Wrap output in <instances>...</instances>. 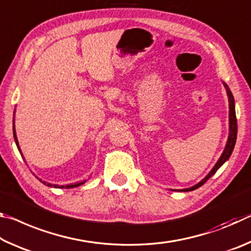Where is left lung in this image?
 Here are the masks:
<instances>
[{
  "instance_id": "left-lung-1",
  "label": "left lung",
  "mask_w": 251,
  "mask_h": 251,
  "mask_svg": "<svg viewBox=\"0 0 251 251\" xmlns=\"http://www.w3.org/2000/svg\"><path fill=\"white\" fill-rule=\"evenodd\" d=\"M223 84L225 88H226L228 103H229V134H228V139H227L226 146H225L223 154L219 157V159L217 160V163L215 164V166L212 167L211 171L207 174V176L203 177L202 179L199 182H197L196 185L185 189H172V190H177V192H192V190L199 188V187L205 184V182L209 179V178L214 175V174L217 172L225 163H226V161L229 159V157H230V155L232 154V151L233 148H235V144L237 139V118H236V109H235V99H233L232 93L230 90H229L228 85L225 82H223Z\"/></svg>"
}]
</instances>
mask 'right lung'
<instances>
[{"mask_svg": "<svg viewBox=\"0 0 251 251\" xmlns=\"http://www.w3.org/2000/svg\"><path fill=\"white\" fill-rule=\"evenodd\" d=\"M14 115H15V110H14ZM14 117H13V136H14V141H15V144H16V146H18V150H19V151H20V154H21V156L23 157V159L25 160V158H24V156H23V154H22V151H21V147H20V145H19V141H18V137H16V131H15V125H14ZM36 178L37 179H40L39 177L36 176ZM40 181L41 182H43L44 185H46V186H49V187H54V188H73V187H78V186H80V185H83L84 182H86V180H83V181H80V182H76V184H69V185H65V186H59V185H55V184H50V182H46V181H44V180H42V179H40Z\"/></svg>", "mask_w": 251, "mask_h": 251, "instance_id": "right-lung-1", "label": "right lung"}]
</instances>
